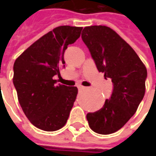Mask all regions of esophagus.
<instances>
[{"label":"esophagus","instance_id":"obj_1","mask_svg":"<svg viewBox=\"0 0 156 156\" xmlns=\"http://www.w3.org/2000/svg\"><path fill=\"white\" fill-rule=\"evenodd\" d=\"M78 90H83V89H84L85 88L83 87V86H82V85H78Z\"/></svg>","mask_w":156,"mask_h":156}]
</instances>
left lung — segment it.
I'll use <instances>...</instances> for the list:
<instances>
[{"label": "left lung", "mask_w": 156, "mask_h": 156, "mask_svg": "<svg viewBox=\"0 0 156 156\" xmlns=\"http://www.w3.org/2000/svg\"><path fill=\"white\" fill-rule=\"evenodd\" d=\"M82 39L98 71L111 78L114 86L104 106L87 115L89 127L100 134L115 133L135 114L144 98L147 70L134 49L106 26L86 27Z\"/></svg>", "instance_id": "1"}]
</instances>
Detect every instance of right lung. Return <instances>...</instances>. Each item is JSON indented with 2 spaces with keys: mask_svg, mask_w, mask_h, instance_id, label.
<instances>
[{
  "mask_svg": "<svg viewBox=\"0 0 156 156\" xmlns=\"http://www.w3.org/2000/svg\"><path fill=\"white\" fill-rule=\"evenodd\" d=\"M83 27L61 26L42 36L16 58L13 83L19 104L34 126L56 131L67 123L77 87L56 85L53 76L64 68L68 46L80 37Z\"/></svg>",
  "mask_w": 156,
  "mask_h": 156,
  "instance_id": "right-lung-1",
  "label": "right lung"
}]
</instances>
